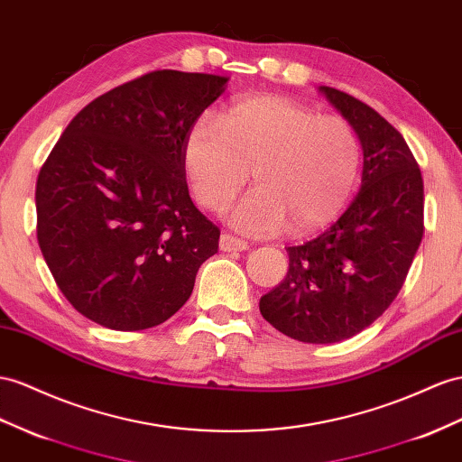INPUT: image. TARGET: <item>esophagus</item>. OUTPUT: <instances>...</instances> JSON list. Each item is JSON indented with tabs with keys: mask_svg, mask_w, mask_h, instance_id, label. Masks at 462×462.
<instances>
[{
	"mask_svg": "<svg viewBox=\"0 0 462 462\" xmlns=\"http://www.w3.org/2000/svg\"><path fill=\"white\" fill-rule=\"evenodd\" d=\"M220 250L222 252H244V250H247V242L242 238H236L234 234L224 232L220 236Z\"/></svg>",
	"mask_w": 462,
	"mask_h": 462,
	"instance_id": "1",
	"label": "esophagus"
}]
</instances>
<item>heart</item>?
<instances>
[{
  "instance_id": "heart-1",
  "label": "heart",
  "mask_w": 462,
  "mask_h": 462,
  "mask_svg": "<svg viewBox=\"0 0 462 462\" xmlns=\"http://www.w3.org/2000/svg\"><path fill=\"white\" fill-rule=\"evenodd\" d=\"M197 203L220 212L242 191L252 168L255 187L230 212L254 236L310 234L332 222L357 181L361 146L344 116L318 115L285 97L244 99L200 116L183 150Z\"/></svg>"
}]
</instances>
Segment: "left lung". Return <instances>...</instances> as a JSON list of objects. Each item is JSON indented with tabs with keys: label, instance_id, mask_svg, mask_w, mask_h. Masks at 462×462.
<instances>
[{
	"label": "left lung",
	"instance_id": "left-lung-1",
	"mask_svg": "<svg viewBox=\"0 0 462 462\" xmlns=\"http://www.w3.org/2000/svg\"><path fill=\"white\" fill-rule=\"evenodd\" d=\"M320 93L361 140V191L324 234L287 247V277L259 300L271 326L304 344L369 328L404 285L423 236V180L404 136L347 93Z\"/></svg>",
	"mask_w": 462,
	"mask_h": 462
}]
</instances>
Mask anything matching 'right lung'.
Returning <instances> with one entry per match:
<instances>
[{
  "mask_svg": "<svg viewBox=\"0 0 462 462\" xmlns=\"http://www.w3.org/2000/svg\"><path fill=\"white\" fill-rule=\"evenodd\" d=\"M228 78L158 69L86 105L37 180V238L58 289L99 326L136 332L191 297L220 230L185 181L189 130Z\"/></svg>",
  "mask_w": 462,
  "mask_h": 462,
  "instance_id": "right-lung-1",
  "label": "right lung"
}]
</instances>
